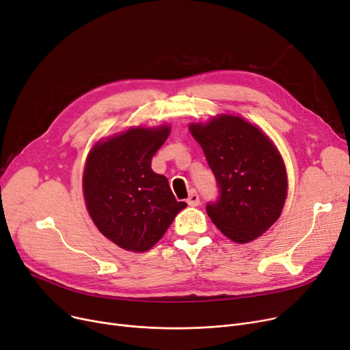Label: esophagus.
Listing matches in <instances>:
<instances>
[{"label": "esophagus", "mask_w": 350, "mask_h": 350, "mask_svg": "<svg viewBox=\"0 0 350 350\" xmlns=\"http://www.w3.org/2000/svg\"><path fill=\"white\" fill-rule=\"evenodd\" d=\"M187 204H190V206H198L200 204V197H198L196 190L190 191V196L187 198Z\"/></svg>", "instance_id": "obj_1"}]
</instances>
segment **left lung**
<instances>
[{"mask_svg":"<svg viewBox=\"0 0 350 350\" xmlns=\"http://www.w3.org/2000/svg\"><path fill=\"white\" fill-rule=\"evenodd\" d=\"M214 173L218 197L206 206L208 217L235 243H250L281 215L286 172L277 147L258 127L238 116L190 124Z\"/></svg>","mask_w":350,"mask_h":350,"instance_id":"obj_1","label":"left lung"}]
</instances>
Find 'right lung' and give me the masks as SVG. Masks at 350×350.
Listing matches in <instances>:
<instances>
[{
    "instance_id": "add662e5",
    "label": "right lung",
    "mask_w": 350,
    "mask_h": 350,
    "mask_svg": "<svg viewBox=\"0 0 350 350\" xmlns=\"http://www.w3.org/2000/svg\"><path fill=\"white\" fill-rule=\"evenodd\" d=\"M169 133V126L131 129L98 143L88 156V211L99 231L120 248L150 250L187 206L176 200L167 178L152 170V157Z\"/></svg>"
}]
</instances>
